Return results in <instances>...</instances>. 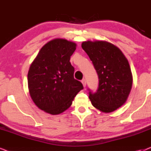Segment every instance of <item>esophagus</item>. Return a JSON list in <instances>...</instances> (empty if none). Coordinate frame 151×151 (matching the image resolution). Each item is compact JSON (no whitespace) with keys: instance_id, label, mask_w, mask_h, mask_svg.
<instances>
[{"instance_id":"esophagus-1","label":"esophagus","mask_w":151,"mask_h":151,"mask_svg":"<svg viewBox=\"0 0 151 151\" xmlns=\"http://www.w3.org/2000/svg\"><path fill=\"white\" fill-rule=\"evenodd\" d=\"M82 84H83V86L84 88L86 87V80L85 79H83L82 80Z\"/></svg>"}]
</instances>
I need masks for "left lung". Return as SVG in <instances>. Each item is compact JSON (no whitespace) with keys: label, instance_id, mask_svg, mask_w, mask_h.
<instances>
[{"label":"left lung","instance_id":"left-lung-1","mask_svg":"<svg viewBox=\"0 0 151 151\" xmlns=\"http://www.w3.org/2000/svg\"><path fill=\"white\" fill-rule=\"evenodd\" d=\"M82 47L99 78L97 91L88 89L91 104L102 112H113L124 104L131 92L133 76L129 62L120 49L106 41H85Z\"/></svg>","mask_w":151,"mask_h":151}]
</instances>
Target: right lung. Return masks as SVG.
I'll list each match as a JSON object with an SVG mask.
<instances>
[{"instance_id":"add662e5","label":"right lung","mask_w":151,"mask_h":151,"mask_svg":"<svg viewBox=\"0 0 151 151\" xmlns=\"http://www.w3.org/2000/svg\"><path fill=\"white\" fill-rule=\"evenodd\" d=\"M76 44L56 38L43 46L29 69L27 80L32 100L41 110L58 115L69 109L83 85L73 77L70 58Z\"/></svg>"}]
</instances>
